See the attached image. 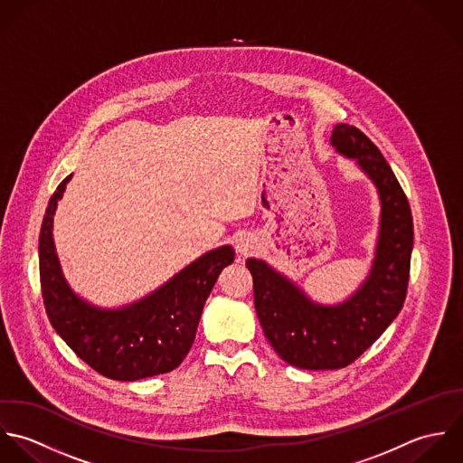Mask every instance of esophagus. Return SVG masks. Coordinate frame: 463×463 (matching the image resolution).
<instances>
[{
    "instance_id": "esophagus-1",
    "label": "esophagus",
    "mask_w": 463,
    "mask_h": 463,
    "mask_svg": "<svg viewBox=\"0 0 463 463\" xmlns=\"http://www.w3.org/2000/svg\"><path fill=\"white\" fill-rule=\"evenodd\" d=\"M236 249H238V252H240V254H247V252L252 249V240H250V238H247V236L240 238V240H238V243H236Z\"/></svg>"
}]
</instances>
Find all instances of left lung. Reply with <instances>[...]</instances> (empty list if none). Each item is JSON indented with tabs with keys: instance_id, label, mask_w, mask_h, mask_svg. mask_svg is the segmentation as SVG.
<instances>
[{
	"instance_id": "8db88e82",
	"label": "left lung",
	"mask_w": 463,
	"mask_h": 463,
	"mask_svg": "<svg viewBox=\"0 0 463 463\" xmlns=\"http://www.w3.org/2000/svg\"><path fill=\"white\" fill-rule=\"evenodd\" d=\"M331 143L358 161L377 185L381 231L367 282L340 306H318L267 263L247 260L254 306L265 336L279 356L298 369H344L358 360L402 309L413 249L408 198L386 159L356 127L340 123Z\"/></svg>"
}]
</instances>
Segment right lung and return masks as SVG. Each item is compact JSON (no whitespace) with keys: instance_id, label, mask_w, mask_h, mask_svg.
Masks as SVG:
<instances>
[{"instance_id":"add662e5","label":"right lung","mask_w":463,"mask_h":463,"mask_svg":"<svg viewBox=\"0 0 463 463\" xmlns=\"http://www.w3.org/2000/svg\"><path fill=\"white\" fill-rule=\"evenodd\" d=\"M70 179L71 175L52 194L39 236L41 289L52 326L80 360L105 377L136 381L177 369L193 345L216 279L234 261L232 247L207 252L128 307H93L68 288L52 236L57 202Z\"/></svg>"}]
</instances>
